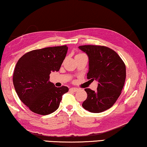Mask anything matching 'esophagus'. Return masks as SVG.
Wrapping results in <instances>:
<instances>
[{
    "label": "esophagus",
    "instance_id": "esophagus-1",
    "mask_svg": "<svg viewBox=\"0 0 147 147\" xmlns=\"http://www.w3.org/2000/svg\"><path fill=\"white\" fill-rule=\"evenodd\" d=\"M69 91H73V92H76V91H78V88H76V87H72V88H70V89H69Z\"/></svg>",
    "mask_w": 147,
    "mask_h": 147
}]
</instances>
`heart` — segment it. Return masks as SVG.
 I'll list each match as a JSON object with an SVG mask.
<instances>
[{"label":"heart","mask_w":147,"mask_h":147,"mask_svg":"<svg viewBox=\"0 0 147 147\" xmlns=\"http://www.w3.org/2000/svg\"><path fill=\"white\" fill-rule=\"evenodd\" d=\"M80 55H82V54H80Z\"/></svg>","instance_id":"b5f03b06"}]
</instances>
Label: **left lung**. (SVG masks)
I'll list each match as a JSON object with an SVG mask.
<instances>
[{
    "instance_id": "1",
    "label": "left lung",
    "mask_w": 147,
    "mask_h": 147,
    "mask_svg": "<svg viewBox=\"0 0 147 147\" xmlns=\"http://www.w3.org/2000/svg\"><path fill=\"white\" fill-rule=\"evenodd\" d=\"M79 49L89 57L87 79L98 82L96 91L85 89L87 98L82 107L92 113L105 111L120 95L126 77L125 64L116 52L107 47L83 45Z\"/></svg>"
}]
</instances>
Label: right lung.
Instances as JSON below:
<instances>
[{"instance_id":"obj_1","label":"right lung","mask_w":147,"mask_h":147,"mask_svg":"<svg viewBox=\"0 0 147 147\" xmlns=\"http://www.w3.org/2000/svg\"><path fill=\"white\" fill-rule=\"evenodd\" d=\"M67 49L66 45L37 49L18 61L13 86L22 102L34 113L47 115L56 111L62 95L68 91V87H56L49 81L51 72L59 71Z\"/></svg>"}]
</instances>
